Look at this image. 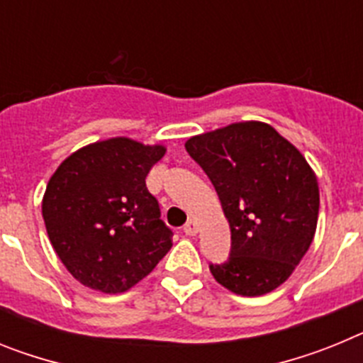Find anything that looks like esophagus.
Returning <instances> with one entry per match:
<instances>
[{"label":"esophagus","mask_w":363,"mask_h":363,"mask_svg":"<svg viewBox=\"0 0 363 363\" xmlns=\"http://www.w3.org/2000/svg\"><path fill=\"white\" fill-rule=\"evenodd\" d=\"M184 233L187 234V236H194V234L198 233V223L194 220H191V221H187V223H185V227H184Z\"/></svg>","instance_id":"obj_1"}]
</instances>
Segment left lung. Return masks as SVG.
I'll use <instances>...</instances> for the list:
<instances>
[{"label": "left lung", "mask_w": 363, "mask_h": 363, "mask_svg": "<svg viewBox=\"0 0 363 363\" xmlns=\"http://www.w3.org/2000/svg\"><path fill=\"white\" fill-rule=\"evenodd\" d=\"M189 156L209 176L229 220L230 252L211 264L214 280L242 296L271 293L311 247L318 182L300 150L262 121L192 136Z\"/></svg>", "instance_id": "1"}]
</instances>
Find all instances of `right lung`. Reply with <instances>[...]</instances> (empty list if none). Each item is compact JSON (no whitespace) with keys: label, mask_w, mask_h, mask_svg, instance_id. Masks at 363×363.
I'll list each match as a JSON object with an SVG mask.
<instances>
[{"label":"right lung","mask_w":363,"mask_h":363,"mask_svg":"<svg viewBox=\"0 0 363 363\" xmlns=\"http://www.w3.org/2000/svg\"><path fill=\"white\" fill-rule=\"evenodd\" d=\"M163 154V145L111 138L70 154L49 179L41 203L47 234L85 287L125 293L172 247V230L145 184Z\"/></svg>","instance_id":"obj_1"}]
</instances>
